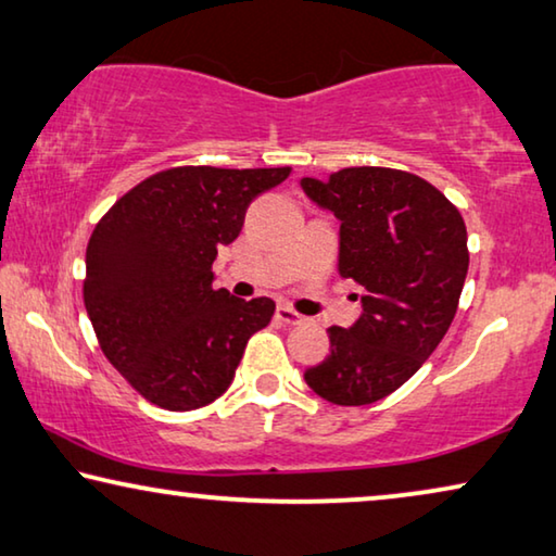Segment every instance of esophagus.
Here are the masks:
<instances>
[{
	"instance_id": "34e87169",
	"label": "esophagus",
	"mask_w": 556,
	"mask_h": 556,
	"mask_svg": "<svg viewBox=\"0 0 556 556\" xmlns=\"http://www.w3.org/2000/svg\"><path fill=\"white\" fill-rule=\"evenodd\" d=\"M278 320H283L286 326H303L305 318L301 316V313H295L293 308H288V305H280V308L276 311Z\"/></svg>"
}]
</instances>
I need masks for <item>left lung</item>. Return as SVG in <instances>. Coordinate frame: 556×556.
<instances>
[{
	"instance_id": "left-lung-1",
	"label": "left lung",
	"mask_w": 556,
	"mask_h": 556,
	"mask_svg": "<svg viewBox=\"0 0 556 556\" xmlns=\"http://www.w3.org/2000/svg\"><path fill=\"white\" fill-rule=\"evenodd\" d=\"M301 188L341 220L338 270L366 291L356 324L328 328L331 353L305 383L338 406L374 404L404 386L452 326L469 270L464 218L431 182L393 167H343Z\"/></svg>"
}]
</instances>
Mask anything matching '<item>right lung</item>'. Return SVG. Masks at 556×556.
Masks as SVG:
<instances>
[{
  "label": "right lung",
  "mask_w": 556,
  "mask_h": 556,
  "mask_svg": "<svg viewBox=\"0 0 556 556\" xmlns=\"http://www.w3.org/2000/svg\"><path fill=\"white\" fill-rule=\"evenodd\" d=\"M291 167L182 165L125 192L87 243L85 308L100 349L125 381L167 412L223 396L248 338L270 324V298L213 288V261L245 211Z\"/></svg>",
  "instance_id": "add662e5"
}]
</instances>
